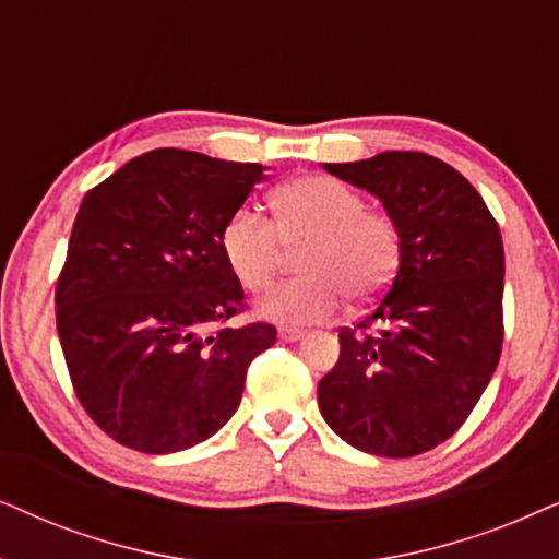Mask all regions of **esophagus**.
<instances>
[{"mask_svg": "<svg viewBox=\"0 0 559 559\" xmlns=\"http://www.w3.org/2000/svg\"><path fill=\"white\" fill-rule=\"evenodd\" d=\"M278 337L284 342H296V340L304 337V330H296V326H281Z\"/></svg>", "mask_w": 559, "mask_h": 559, "instance_id": "1", "label": "esophagus"}]
</instances>
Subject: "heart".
<instances>
[{
	"label": "heart",
	"mask_w": 559,
	"mask_h": 559,
	"mask_svg": "<svg viewBox=\"0 0 559 559\" xmlns=\"http://www.w3.org/2000/svg\"><path fill=\"white\" fill-rule=\"evenodd\" d=\"M273 222L240 206L222 227V252L242 288L265 292L300 250L301 278L273 288L258 314L281 324H314L340 309L342 294L366 304L385 292L401 260V235L389 214L332 176H301L273 191Z\"/></svg>",
	"instance_id": "b5f03b06"
}]
</instances>
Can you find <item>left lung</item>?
Here are the masks:
<instances>
[{
  "instance_id": "8db88e82",
  "label": "left lung",
  "mask_w": 559,
  "mask_h": 559,
  "mask_svg": "<svg viewBox=\"0 0 559 559\" xmlns=\"http://www.w3.org/2000/svg\"><path fill=\"white\" fill-rule=\"evenodd\" d=\"M324 170L381 199L401 260L373 311L340 330L319 412L357 450L421 455L463 427L501 357V229L471 181L435 155L389 151Z\"/></svg>"
}]
</instances>
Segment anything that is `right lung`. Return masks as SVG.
I'll return each instance as SVG.
<instances>
[{"instance_id":"obj_1","label":"right lung","mask_w":559,"mask_h":559,"mask_svg":"<svg viewBox=\"0 0 559 559\" xmlns=\"http://www.w3.org/2000/svg\"><path fill=\"white\" fill-rule=\"evenodd\" d=\"M265 178L258 163L158 147L86 191L56 284L73 391L124 448L168 455L237 412L245 373L275 342L242 311L222 227Z\"/></svg>"}]
</instances>
